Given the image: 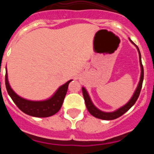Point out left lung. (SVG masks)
Returning a JSON list of instances; mask_svg holds the SVG:
<instances>
[{"label": "left lung", "mask_w": 154, "mask_h": 154, "mask_svg": "<svg viewBox=\"0 0 154 154\" xmlns=\"http://www.w3.org/2000/svg\"><path fill=\"white\" fill-rule=\"evenodd\" d=\"M130 42H131L132 43H133L131 40H130ZM133 44H134V43H133ZM137 48L139 51V56H140V66H141V75H140V82H139L138 84V86H137L135 92H134V94H133V97L131 98V99H130V101L128 102V103L125 105L124 106L121 107V108H119V109H117L116 111H115V112H102L101 110L98 109L96 108L93 104H92L90 98H89V94H88L87 91L85 90V88L82 87V94H83V97H84V99H85V106H86L87 109H88V111L90 112L91 115H92L93 116H95V117L98 118V119H105V120H112V119H117V118H119V116H123L125 112H127L128 110L130 109L133 106V105L135 104L137 99H138L139 96H140V93L141 88H142V85H143V67L142 62H141V55L138 47Z\"/></svg>", "instance_id": "left-lung-1"}]
</instances>
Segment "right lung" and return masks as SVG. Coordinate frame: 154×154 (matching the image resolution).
<instances>
[{"label": "right lung", "mask_w": 154, "mask_h": 154, "mask_svg": "<svg viewBox=\"0 0 154 154\" xmlns=\"http://www.w3.org/2000/svg\"><path fill=\"white\" fill-rule=\"evenodd\" d=\"M71 81L72 80H69L66 83L59 87V89L54 94V96L49 99L45 101H30L20 97L12 90L8 83L7 71L5 75V85H6L7 91L14 103H15L16 106L23 112L35 117H48L55 115L59 111L67 92L69 84Z\"/></svg>", "instance_id": "obj_1"}]
</instances>
